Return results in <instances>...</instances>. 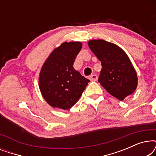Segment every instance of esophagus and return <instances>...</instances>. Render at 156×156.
<instances>
[{"label":"esophagus","mask_w":156,"mask_h":156,"mask_svg":"<svg viewBox=\"0 0 156 156\" xmlns=\"http://www.w3.org/2000/svg\"><path fill=\"white\" fill-rule=\"evenodd\" d=\"M97 79H98V77L96 74H92V75H91L90 76H89V80H90L91 81H92V82H95V81H97Z\"/></svg>","instance_id":"obj_1"}]
</instances>
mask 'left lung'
I'll use <instances>...</instances> for the list:
<instances>
[{"mask_svg":"<svg viewBox=\"0 0 156 156\" xmlns=\"http://www.w3.org/2000/svg\"><path fill=\"white\" fill-rule=\"evenodd\" d=\"M88 45L101 62L98 80L101 86L120 101L133 94L138 77L126 53L116 44L104 40H89Z\"/></svg>","mask_w":156,"mask_h":156,"instance_id":"8db88e82","label":"left lung"}]
</instances>
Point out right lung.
<instances>
[{
    "label": "right lung",
    "mask_w": 156,
    "mask_h": 156,
    "mask_svg": "<svg viewBox=\"0 0 156 156\" xmlns=\"http://www.w3.org/2000/svg\"><path fill=\"white\" fill-rule=\"evenodd\" d=\"M82 47L80 42H63L52 51L42 65L39 76L40 90L52 107L69 109L90 82L73 67Z\"/></svg>",
    "instance_id": "right-lung-1"
}]
</instances>
